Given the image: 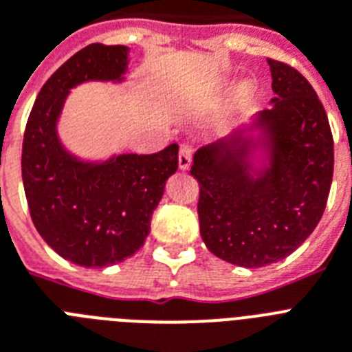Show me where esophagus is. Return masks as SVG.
Instances as JSON below:
<instances>
[{"mask_svg":"<svg viewBox=\"0 0 352 352\" xmlns=\"http://www.w3.org/2000/svg\"><path fill=\"white\" fill-rule=\"evenodd\" d=\"M192 155H194V147L190 144H182L179 145V156H178V164L179 169L187 170L190 167V162H192Z\"/></svg>","mask_w":352,"mask_h":352,"instance_id":"obj_1","label":"esophagus"}]
</instances>
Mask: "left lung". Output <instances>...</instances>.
Segmentation results:
<instances>
[{
	"label": "left lung",
	"instance_id": "obj_1",
	"mask_svg": "<svg viewBox=\"0 0 352 352\" xmlns=\"http://www.w3.org/2000/svg\"><path fill=\"white\" fill-rule=\"evenodd\" d=\"M268 65L279 98L255 118L266 135L268 167L252 176V144L241 136L201 147L190 167L199 183L205 245L245 268L277 263L311 235L326 210L335 165L329 120L313 86L286 63Z\"/></svg>",
	"mask_w": 352,
	"mask_h": 352
}]
</instances>
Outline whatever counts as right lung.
<instances>
[{"instance_id":"right-lung-1","label":"right lung","mask_w":352,"mask_h":352,"mask_svg":"<svg viewBox=\"0 0 352 352\" xmlns=\"http://www.w3.org/2000/svg\"><path fill=\"white\" fill-rule=\"evenodd\" d=\"M126 68V46L93 43L78 50L41 88L23 136V187L34 226L60 257L86 268L122 263L144 246L165 182L178 170V144L100 165L60 147L55 122L69 88L120 80Z\"/></svg>"}]
</instances>
